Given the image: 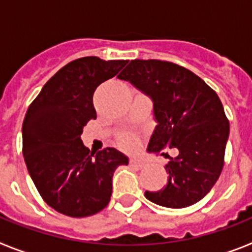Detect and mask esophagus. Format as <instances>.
Returning a JSON list of instances; mask_svg holds the SVG:
<instances>
[{"label":"esophagus","mask_w":252,"mask_h":252,"mask_svg":"<svg viewBox=\"0 0 252 252\" xmlns=\"http://www.w3.org/2000/svg\"><path fill=\"white\" fill-rule=\"evenodd\" d=\"M130 164H131V165H132V166H136V168L141 169V168H144V166L146 165V161H145V160H144V159H141V158L133 157V158H131Z\"/></svg>","instance_id":"obj_1"}]
</instances>
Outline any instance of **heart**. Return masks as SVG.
Listing matches in <instances>:
<instances>
[{"label": "heart", "mask_w": 252, "mask_h": 252, "mask_svg": "<svg viewBox=\"0 0 252 252\" xmlns=\"http://www.w3.org/2000/svg\"><path fill=\"white\" fill-rule=\"evenodd\" d=\"M120 144H121L124 148L128 149V150H132V149L137 148L139 145V139L135 133L131 132H125L120 136Z\"/></svg>", "instance_id": "heart-1"}]
</instances>
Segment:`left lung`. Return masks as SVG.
Instances as JSON below:
<instances>
[{"label":"left lung","instance_id":"1","mask_svg":"<svg viewBox=\"0 0 252 252\" xmlns=\"http://www.w3.org/2000/svg\"><path fill=\"white\" fill-rule=\"evenodd\" d=\"M117 78L130 82L153 101L157 126L148 153L178 150L165 166L166 186L158 192L146 190L145 197L168 208L201 201L221 175L230 135L217 93L188 69L161 60H131Z\"/></svg>","mask_w":252,"mask_h":252}]
</instances>
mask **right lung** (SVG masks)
Returning a JSON list of instances; mask_svg holds the SVG:
<instances>
[{"label": "right lung", "mask_w": 252, "mask_h": 252, "mask_svg": "<svg viewBox=\"0 0 252 252\" xmlns=\"http://www.w3.org/2000/svg\"><path fill=\"white\" fill-rule=\"evenodd\" d=\"M127 60L75 59L58 70L30 104L22 125V154L44 201L69 217L98 213L112 195V177L128 158L115 148L91 153L81 135L94 120L93 93Z\"/></svg>", "instance_id": "right-lung-1"}]
</instances>
